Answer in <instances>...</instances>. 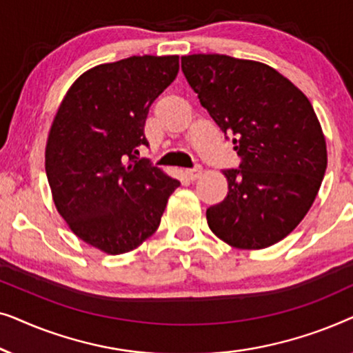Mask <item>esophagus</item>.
<instances>
[{"label":"esophagus","mask_w":353,"mask_h":353,"mask_svg":"<svg viewBox=\"0 0 353 353\" xmlns=\"http://www.w3.org/2000/svg\"><path fill=\"white\" fill-rule=\"evenodd\" d=\"M185 175L190 178L191 181H196L197 178H201V175H202V168L199 165L194 167V168H186Z\"/></svg>","instance_id":"1"}]
</instances>
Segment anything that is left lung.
<instances>
[{
	"label": "left lung",
	"mask_w": 353,
	"mask_h": 353,
	"mask_svg": "<svg viewBox=\"0 0 353 353\" xmlns=\"http://www.w3.org/2000/svg\"><path fill=\"white\" fill-rule=\"evenodd\" d=\"M181 69L241 157L239 168L223 170L228 194L207 209L209 228L236 249L276 244L310 210L326 172L325 134L310 101L257 61L191 54Z\"/></svg>",
	"instance_id": "left-lung-1"
}]
</instances>
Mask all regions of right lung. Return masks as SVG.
I'll return each mask as SVG.
<instances>
[{
    "label": "right lung",
    "instance_id": "right-lung-1",
    "mask_svg": "<svg viewBox=\"0 0 353 353\" xmlns=\"http://www.w3.org/2000/svg\"><path fill=\"white\" fill-rule=\"evenodd\" d=\"M178 56H132L74 81L52 120L45 167L52 201L86 244L119 255L156 233L180 181L146 159L144 123L175 80Z\"/></svg>",
    "mask_w": 353,
    "mask_h": 353
}]
</instances>
